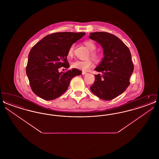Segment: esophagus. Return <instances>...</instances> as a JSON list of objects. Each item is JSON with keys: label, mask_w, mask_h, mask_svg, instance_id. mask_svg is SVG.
I'll return each mask as SVG.
<instances>
[{"label": "esophagus", "mask_w": 159, "mask_h": 159, "mask_svg": "<svg viewBox=\"0 0 159 159\" xmlns=\"http://www.w3.org/2000/svg\"><path fill=\"white\" fill-rule=\"evenodd\" d=\"M87 74V73L86 71H82V75H86Z\"/></svg>", "instance_id": "obj_1"}]
</instances>
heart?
<instances>
[{"label": "heart", "instance_id": "heart-1", "mask_svg": "<svg viewBox=\"0 0 159 159\" xmlns=\"http://www.w3.org/2000/svg\"><path fill=\"white\" fill-rule=\"evenodd\" d=\"M84 45L86 46L88 49L91 51V57L93 58V60L95 61H98L99 60V55L98 53L94 51L95 50L97 46L96 44L91 40H86L84 42ZM74 48L75 45H72L70 46L68 50V55L69 57H71L73 55V52H74ZM93 66L92 61L91 60H87L85 61L76 60L73 61L71 64V66L74 68L82 70L84 71L88 70L89 68H91Z\"/></svg>", "mask_w": 159, "mask_h": 159}]
</instances>
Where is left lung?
<instances>
[{
	"mask_svg": "<svg viewBox=\"0 0 159 159\" xmlns=\"http://www.w3.org/2000/svg\"><path fill=\"white\" fill-rule=\"evenodd\" d=\"M89 38L103 49L104 58L95 70V82L90 87L99 98L110 101L124 92L130 84L134 71L131 53L119 38L106 32L91 33Z\"/></svg>",
	"mask_w": 159,
	"mask_h": 159,
	"instance_id": "1",
	"label": "left lung"
}]
</instances>
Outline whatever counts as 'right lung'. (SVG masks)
Segmentation results:
<instances>
[{"label":"right lung","mask_w":159,"mask_h":159,"mask_svg":"<svg viewBox=\"0 0 159 159\" xmlns=\"http://www.w3.org/2000/svg\"><path fill=\"white\" fill-rule=\"evenodd\" d=\"M84 35L82 32L55 33L43 38L31 48L26 74L32 91L38 97L45 100L59 97L67 91L71 80L82 75L77 68L66 73L59 72V68L70 67L68 49Z\"/></svg>","instance_id":"obj_1"}]
</instances>
